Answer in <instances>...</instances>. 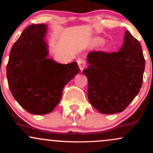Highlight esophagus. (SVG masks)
Here are the masks:
<instances>
[{
	"mask_svg": "<svg viewBox=\"0 0 153 153\" xmlns=\"http://www.w3.org/2000/svg\"><path fill=\"white\" fill-rule=\"evenodd\" d=\"M78 64L79 68H80V70L81 71L85 68V67L86 66V62H85V61L83 59H79L78 60Z\"/></svg>",
	"mask_w": 153,
	"mask_h": 153,
	"instance_id": "1",
	"label": "esophagus"
}]
</instances>
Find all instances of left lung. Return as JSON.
<instances>
[{
    "label": "left lung",
    "instance_id": "1",
    "mask_svg": "<svg viewBox=\"0 0 153 153\" xmlns=\"http://www.w3.org/2000/svg\"><path fill=\"white\" fill-rule=\"evenodd\" d=\"M89 65L83 73L88 80L91 104L106 114L122 112L140 92L145 61L140 43L126 31L119 52L92 51L87 56Z\"/></svg>",
    "mask_w": 153,
    "mask_h": 153
}]
</instances>
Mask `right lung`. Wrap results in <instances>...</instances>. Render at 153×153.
<instances>
[{
  "mask_svg": "<svg viewBox=\"0 0 153 153\" xmlns=\"http://www.w3.org/2000/svg\"><path fill=\"white\" fill-rule=\"evenodd\" d=\"M47 26L31 24L13 44L6 67L8 86L26 111L42 115L60 101L65 85L80 71L77 62L59 64L47 58Z\"/></svg>",
  "mask_w": 153,
  "mask_h": 153,
  "instance_id": "add662e5",
  "label": "right lung"
}]
</instances>
